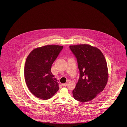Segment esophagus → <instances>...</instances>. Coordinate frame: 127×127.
<instances>
[{"instance_id": "34e87169", "label": "esophagus", "mask_w": 127, "mask_h": 127, "mask_svg": "<svg viewBox=\"0 0 127 127\" xmlns=\"http://www.w3.org/2000/svg\"><path fill=\"white\" fill-rule=\"evenodd\" d=\"M67 85H68V84H67V83H64V84H62V85L63 86H64V87H65V86H66Z\"/></svg>"}]
</instances>
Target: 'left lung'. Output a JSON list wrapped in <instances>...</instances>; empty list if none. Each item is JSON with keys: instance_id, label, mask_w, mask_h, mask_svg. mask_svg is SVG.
<instances>
[{"instance_id": "1", "label": "left lung", "mask_w": 127, "mask_h": 127, "mask_svg": "<svg viewBox=\"0 0 127 127\" xmlns=\"http://www.w3.org/2000/svg\"><path fill=\"white\" fill-rule=\"evenodd\" d=\"M77 58L80 78L73 90V98L85 102L102 92L108 82L107 63L101 51L89 44L70 46Z\"/></svg>"}]
</instances>
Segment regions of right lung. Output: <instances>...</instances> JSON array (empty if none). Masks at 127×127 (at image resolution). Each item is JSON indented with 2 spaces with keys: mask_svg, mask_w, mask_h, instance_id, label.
<instances>
[{
  "mask_svg": "<svg viewBox=\"0 0 127 127\" xmlns=\"http://www.w3.org/2000/svg\"><path fill=\"white\" fill-rule=\"evenodd\" d=\"M63 47L53 45L37 47L27 58L24 68L25 81L30 92L39 99H49L59 89V84L51 69Z\"/></svg>",
  "mask_w": 127,
  "mask_h": 127,
  "instance_id": "obj_1",
  "label": "right lung"
}]
</instances>
